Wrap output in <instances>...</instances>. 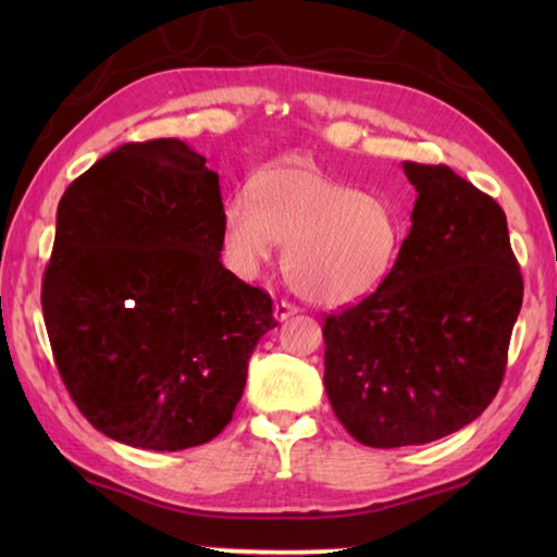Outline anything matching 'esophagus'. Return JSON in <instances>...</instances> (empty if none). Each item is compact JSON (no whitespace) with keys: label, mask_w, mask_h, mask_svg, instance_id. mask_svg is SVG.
Wrapping results in <instances>:
<instances>
[{"label":"esophagus","mask_w":557,"mask_h":557,"mask_svg":"<svg viewBox=\"0 0 557 557\" xmlns=\"http://www.w3.org/2000/svg\"><path fill=\"white\" fill-rule=\"evenodd\" d=\"M297 312H299V307L292 305V301L282 299V301H277V305H275V319H277V322H287V319L295 317Z\"/></svg>","instance_id":"1"}]
</instances>
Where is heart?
<instances>
[{"label":"heart","mask_w":557,"mask_h":557,"mask_svg":"<svg viewBox=\"0 0 557 557\" xmlns=\"http://www.w3.org/2000/svg\"><path fill=\"white\" fill-rule=\"evenodd\" d=\"M277 243L297 295L346 307L388 282L405 245V219L388 196L358 191L309 162H280L260 169L221 211L223 260L238 277H256Z\"/></svg>","instance_id":"b5f03b06"}]
</instances>
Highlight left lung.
Wrapping results in <instances>:
<instances>
[{
  "instance_id": "obj_1",
  "label": "left lung",
  "mask_w": 557,
  "mask_h": 557,
  "mask_svg": "<svg viewBox=\"0 0 557 557\" xmlns=\"http://www.w3.org/2000/svg\"><path fill=\"white\" fill-rule=\"evenodd\" d=\"M418 191L388 282L324 324V388L361 445H428L494 400L523 301L506 213L445 164L403 162Z\"/></svg>"
}]
</instances>
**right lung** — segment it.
Segmentation results:
<instances>
[{"mask_svg":"<svg viewBox=\"0 0 557 557\" xmlns=\"http://www.w3.org/2000/svg\"><path fill=\"white\" fill-rule=\"evenodd\" d=\"M219 174L182 139L129 143L61 196L41 307L73 403L122 445L221 435L275 329L268 292L221 262Z\"/></svg>","mask_w":557,"mask_h":557,"instance_id":"right-lung-1","label":"right lung"}]
</instances>
